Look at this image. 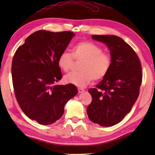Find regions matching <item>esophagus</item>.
I'll list each match as a JSON object with an SVG mask.
<instances>
[{"label": "esophagus", "mask_w": 155, "mask_h": 155, "mask_svg": "<svg viewBox=\"0 0 155 155\" xmlns=\"http://www.w3.org/2000/svg\"><path fill=\"white\" fill-rule=\"evenodd\" d=\"M78 93H83L84 90L82 88H78Z\"/></svg>", "instance_id": "esophagus-1"}]
</instances>
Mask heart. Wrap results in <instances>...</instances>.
Listing matches in <instances>:
<instances>
[{"label": "heart", "instance_id": "obj_1", "mask_svg": "<svg viewBox=\"0 0 155 155\" xmlns=\"http://www.w3.org/2000/svg\"><path fill=\"white\" fill-rule=\"evenodd\" d=\"M99 46L91 42L81 41L72 48V54L64 51L59 55L57 61L58 67L68 72L71 68L74 59L82 61L80 71L71 72L64 77L66 83L77 87H84L93 79L99 81L104 78L110 70L112 57L109 53L103 52Z\"/></svg>", "mask_w": 155, "mask_h": 155}]
</instances>
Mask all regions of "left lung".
<instances>
[{"instance_id":"left-lung-1","label":"left lung","mask_w":155,"mask_h":155,"mask_svg":"<svg viewBox=\"0 0 155 155\" xmlns=\"http://www.w3.org/2000/svg\"><path fill=\"white\" fill-rule=\"evenodd\" d=\"M106 44L112 66L96 88H90L92 102L87 108L89 119L103 127L118 124L129 113L139 95L143 72L140 59L133 48L114 35H92Z\"/></svg>"}]
</instances>
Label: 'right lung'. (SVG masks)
Segmentation results:
<instances>
[{
    "label": "right lung",
    "instance_id": "obj_1",
    "mask_svg": "<svg viewBox=\"0 0 155 155\" xmlns=\"http://www.w3.org/2000/svg\"><path fill=\"white\" fill-rule=\"evenodd\" d=\"M74 36L71 31H36L13 57L11 72L16 101L28 118L41 124L61 118L66 103L78 93L73 84H56L62 77L58 58Z\"/></svg>",
    "mask_w": 155,
    "mask_h": 155
}]
</instances>
